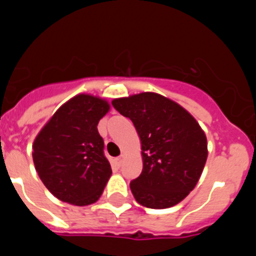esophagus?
Wrapping results in <instances>:
<instances>
[{
  "label": "esophagus",
  "instance_id": "1",
  "mask_svg": "<svg viewBox=\"0 0 256 256\" xmlns=\"http://www.w3.org/2000/svg\"><path fill=\"white\" fill-rule=\"evenodd\" d=\"M124 160H125V156H124V155H121L120 158H117V159H116V164L118 166H121L124 164Z\"/></svg>",
  "mask_w": 256,
  "mask_h": 256
}]
</instances>
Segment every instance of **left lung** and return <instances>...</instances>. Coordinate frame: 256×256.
<instances>
[{"mask_svg":"<svg viewBox=\"0 0 256 256\" xmlns=\"http://www.w3.org/2000/svg\"><path fill=\"white\" fill-rule=\"evenodd\" d=\"M114 108L128 117L142 142V172L130 183L136 202L148 208H169L194 190L208 149L194 117L173 100L142 92L114 98Z\"/></svg>","mask_w":256,"mask_h":256,"instance_id":"1","label":"left lung"}]
</instances>
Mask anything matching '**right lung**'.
Returning a JSON list of instances; mask_svg holds the SVG:
<instances>
[{
  "label": "right lung",
  "instance_id": "add662e5",
  "mask_svg": "<svg viewBox=\"0 0 256 256\" xmlns=\"http://www.w3.org/2000/svg\"><path fill=\"white\" fill-rule=\"evenodd\" d=\"M110 108L106 98L80 93L62 104L35 138V169L58 200L83 207L104 193L112 169L97 125Z\"/></svg>",
  "mask_w": 256,
  "mask_h": 256
}]
</instances>
